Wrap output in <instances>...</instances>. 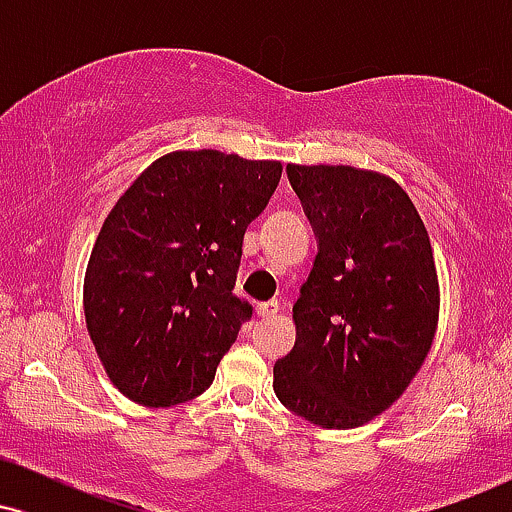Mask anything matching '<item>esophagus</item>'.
<instances>
[{
  "mask_svg": "<svg viewBox=\"0 0 512 512\" xmlns=\"http://www.w3.org/2000/svg\"><path fill=\"white\" fill-rule=\"evenodd\" d=\"M255 310H257V315H260V317H274L276 313H279V303H276V301L260 303Z\"/></svg>",
  "mask_w": 512,
  "mask_h": 512,
  "instance_id": "esophagus-1",
  "label": "esophagus"
}]
</instances>
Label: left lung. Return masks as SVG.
<instances>
[{
	"mask_svg": "<svg viewBox=\"0 0 512 512\" xmlns=\"http://www.w3.org/2000/svg\"><path fill=\"white\" fill-rule=\"evenodd\" d=\"M286 173L317 255L274 392L310 424L346 431L397 402L431 351L440 310L431 238L390 175L298 163Z\"/></svg>",
	"mask_w": 512,
	"mask_h": 512,
	"instance_id": "8db88e82",
	"label": "left lung"
}]
</instances>
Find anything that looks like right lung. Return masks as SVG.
Segmentation results:
<instances>
[{
	"instance_id": "add662e5",
	"label": "right lung",
	"mask_w": 512,
	"mask_h": 512,
	"mask_svg": "<svg viewBox=\"0 0 512 512\" xmlns=\"http://www.w3.org/2000/svg\"><path fill=\"white\" fill-rule=\"evenodd\" d=\"M279 161L216 149L156 158L110 209L84 276L86 330L110 383L144 407L202 395L252 308L233 296L248 223Z\"/></svg>"
}]
</instances>
